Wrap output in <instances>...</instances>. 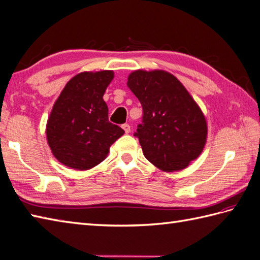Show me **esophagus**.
<instances>
[{
	"label": "esophagus",
	"instance_id": "esophagus-1",
	"mask_svg": "<svg viewBox=\"0 0 260 260\" xmlns=\"http://www.w3.org/2000/svg\"><path fill=\"white\" fill-rule=\"evenodd\" d=\"M121 128H123V129L125 131V133H126V134H128L129 132H131V126H129L128 124H124V125H121Z\"/></svg>",
	"mask_w": 260,
	"mask_h": 260
}]
</instances>
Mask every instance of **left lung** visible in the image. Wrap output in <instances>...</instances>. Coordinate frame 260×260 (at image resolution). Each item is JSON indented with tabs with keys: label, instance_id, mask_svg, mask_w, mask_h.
<instances>
[{
	"label": "left lung",
	"instance_id": "obj_1",
	"mask_svg": "<svg viewBox=\"0 0 260 260\" xmlns=\"http://www.w3.org/2000/svg\"><path fill=\"white\" fill-rule=\"evenodd\" d=\"M127 86L143 107L137 127L144 156L165 172L189 167L207 143L208 125L201 108L181 81L164 70H135Z\"/></svg>",
	"mask_w": 260,
	"mask_h": 260
}]
</instances>
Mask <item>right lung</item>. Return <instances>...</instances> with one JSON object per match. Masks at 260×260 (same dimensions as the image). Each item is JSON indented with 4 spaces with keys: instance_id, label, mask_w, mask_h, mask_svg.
I'll return each instance as SVG.
<instances>
[{
    "instance_id": "right-lung-1",
    "label": "right lung",
    "mask_w": 260,
    "mask_h": 260,
    "mask_svg": "<svg viewBox=\"0 0 260 260\" xmlns=\"http://www.w3.org/2000/svg\"><path fill=\"white\" fill-rule=\"evenodd\" d=\"M114 71H84L66 84L47 121L48 145L60 163L85 171L103 162L109 148L124 134L109 123L103 99Z\"/></svg>"
}]
</instances>
